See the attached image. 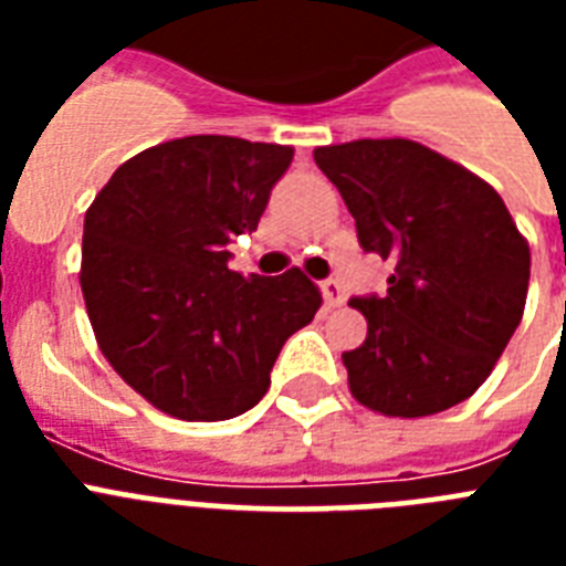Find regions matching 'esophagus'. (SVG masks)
I'll use <instances>...</instances> for the list:
<instances>
[{
	"label": "esophagus",
	"instance_id": "34e87169",
	"mask_svg": "<svg viewBox=\"0 0 566 566\" xmlns=\"http://www.w3.org/2000/svg\"><path fill=\"white\" fill-rule=\"evenodd\" d=\"M319 291H323V300H326L328 308H340V305L346 302V293L337 279H328V282L319 284Z\"/></svg>",
	"mask_w": 566,
	"mask_h": 566
}]
</instances>
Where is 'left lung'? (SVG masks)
<instances>
[{"label":"left lung","instance_id":"8db88e82","mask_svg":"<svg viewBox=\"0 0 566 566\" xmlns=\"http://www.w3.org/2000/svg\"><path fill=\"white\" fill-rule=\"evenodd\" d=\"M358 243L394 261L385 296L349 305L367 340L344 353L349 390L385 417H429L473 396L505 353L528 293L526 238L502 196L405 137L317 146Z\"/></svg>","mask_w":566,"mask_h":566}]
</instances>
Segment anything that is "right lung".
I'll return each instance as SVG.
<instances>
[{
  "instance_id": "right-lung-1",
  "label": "right lung",
  "mask_w": 566,
  "mask_h": 566,
  "mask_svg": "<svg viewBox=\"0 0 566 566\" xmlns=\"http://www.w3.org/2000/svg\"><path fill=\"white\" fill-rule=\"evenodd\" d=\"M293 149L193 135L119 164L84 213V308L102 355L176 420L249 411L284 340L323 305L317 284L229 270L226 243L255 231Z\"/></svg>"
}]
</instances>
